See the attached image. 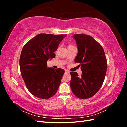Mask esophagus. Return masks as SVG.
Listing matches in <instances>:
<instances>
[{
    "label": "esophagus",
    "instance_id": "obj_1",
    "mask_svg": "<svg viewBox=\"0 0 127 127\" xmlns=\"http://www.w3.org/2000/svg\"><path fill=\"white\" fill-rule=\"evenodd\" d=\"M65 72L67 73V74H69V73H70V71H69V70H65Z\"/></svg>",
    "mask_w": 127,
    "mask_h": 127
}]
</instances>
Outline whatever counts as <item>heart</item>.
<instances>
[{
    "instance_id": "heart-1",
    "label": "heart",
    "mask_w": 127,
    "mask_h": 127,
    "mask_svg": "<svg viewBox=\"0 0 127 127\" xmlns=\"http://www.w3.org/2000/svg\"><path fill=\"white\" fill-rule=\"evenodd\" d=\"M72 47V45H71V44H69L68 45V48H69V47Z\"/></svg>"
}]
</instances>
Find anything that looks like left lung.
Segmentation results:
<instances>
[{
    "label": "left lung",
    "mask_w": 127,
    "mask_h": 127,
    "mask_svg": "<svg viewBox=\"0 0 127 127\" xmlns=\"http://www.w3.org/2000/svg\"><path fill=\"white\" fill-rule=\"evenodd\" d=\"M78 52L75 63H79L82 71L78 76L70 72V85L72 93L80 99L89 98L100 89L105 79L107 60L102 45L92 36L84 34H75Z\"/></svg>",
    "instance_id": "1"
}]
</instances>
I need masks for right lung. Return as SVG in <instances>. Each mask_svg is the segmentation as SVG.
Masks as SVG:
<instances>
[{
  "label": "right lung",
  "mask_w": 127,
  "mask_h": 127,
  "mask_svg": "<svg viewBox=\"0 0 127 127\" xmlns=\"http://www.w3.org/2000/svg\"><path fill=\"white\" fill-rule=\"evenodd\" d=\"M66 36L38 34L22 49L20 58L22 77L29 92L38 98H51L58 89L64 70L48 68L47 61L55 57L54 52Z\"/></svg>",
  "instance_id": "1"
}]
</instances>
